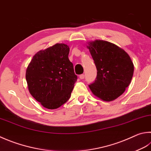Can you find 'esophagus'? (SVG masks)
<instances>
[{"label": "esophagus", "mask_w": 151, "mask_h": 151, "mask_svg": "<svg viewBox=\"0 0 151 151\" xmlns=\"http://www.w3.org/2000/svg\"><path fill=\"white\" fill-rule=\"evenodd\" d=\"M84 78H85V76H84V74H81V75L79 76V78H80L81 79H84Z\"/></svg>", "instance_id": "obj_1"}]
</instances>
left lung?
<instances>
[{
  "label": "left lung",
  "instance_id": "obj_1",
  "mask_svg": "<svg viewBox=\"0 0 151 151\" xmlns=\"http://www.w3.org/2000/svg\"><path fill=\"white\" fill-rule=\"evenodd\" d=\"M87 49L97 70L96 80L89 87L96 97L112 101L126 91L134 72L133 63L126 51L102 40L88 42Z\"/></svg>",
  "mask_w": 151,
  "mask_h": 151
}]
</instances>
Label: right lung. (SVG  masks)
Instances as JSON below:
<instances>
[{
    "instance_id": "add662e5",
    "label": "right lung",
    "mask_w": 151,
    "mask_h": 151,
    "mask_svg": "<svg viewBox=\"0 0 151 151\" xmlns=\"http://www.w3.org/2000/svg\"><path fill=\"white\" fill-rule=\"evenodd\" d=\"M69 52L68 45L56 43L37 52L27 68L28 90L46 109H58L70 97L78 77Z\"/></svg>"
}]
</instances>
